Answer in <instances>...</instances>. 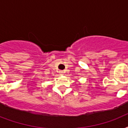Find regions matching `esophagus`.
I'll return each mask as SVG.
<instances>
[{"label": "esophagus", "instance_id": "1", "mask_svg": "<svg viewBox=\"0 0 128 128\" xmlns=\"http://www.w3.org/2000/svg\"><path fill=\"white\" fill-rule=\"evenodd\" d=\"M59 73H60V74H61V75H63V74H64V73H65V72H64V71H60V72H59Z\"/></svg>", "mask_w": 128, "mask_h": 128}]
</instances>
